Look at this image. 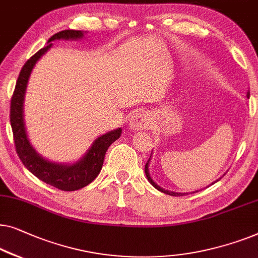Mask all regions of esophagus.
Returning a JSON list of instances; mask_svg holds the SVG:
<instances>
[{
	"label": "esophagus",
	"instance_id": "34e87169",
	"mask_svg": "<svg viewBox=\"0 0 258 258\" xmlns=\"http://www.w3.org/2000/svg\"><path fill=\"white\" fill-rule=\"evenodd\" d=\"M150 120L151 119L146 112H140V113H137L131 117L128 126L133 131H143L148 128V126L151 124Z\"/></svg>",
	"mask_w": 258,
	"mask_h": 258
}]
</instances>
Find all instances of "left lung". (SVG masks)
Masks as SVG:
<instances>
[{
    "label": "left lung",
    "mask_w": 258,
    "mask_h": 258,
    "mask_svg": "<svg viewBox=\"0 0 258 258\" xmlns=\"http://www.w3.org/2000/svg\"><path fill=\"white\" fill-rule=\"evenodd\" d=\"M249 96H250V92L248 91V92H246V97L249 98ZM151 158H152V154H151ZM151 158L148 159V161L146 162V166H145V174H146V177H147V180L150 181V183L152 184V186H153L154 188H157L158 190L162 191V193H165V194H168V195H172V197H183V195L188 194V193H179V191H172V190H167V189H165V188H162V187L159 186V184H157V182H154V180L152 179L151 175H150V170H148V166H150ZM220 180H221V177H220V179H217L216 181H214L213 183H215V182H217V181H220ZM213 183H212V184H213ZM197 191H198V190H197ZM193 193H195V191H193Z\"/></svg>",
    "instance_id": "left-lung-1"
}]
</instances>
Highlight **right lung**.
<instances>
[{"label": "right lung", "mask_w": 258, "mask_h": 258, "mask_svg": "<svg viewBox=\"0 0 258 258\" xmlns=\"http://www.w3.org/2000/svg\"><path fill=\"white\" fill-rule=\"evenodd\" d=\"M85 34L86 31L82 30H63L50 37L44 48L36 52L22 68L10 105V124L13 128L16 152L22 164L43 182L65 191L81 189L96 179L103 167L107 148L111 146L112 143L120 138L121 128L110 131L94 139L91 147L76 162L60 164V162L50 161L43 158L29 140L24 122V98L31 72L39 58L48 52V50L52 46L51 42L56 39L75 41L83 38Z\"/></svg>", "instance_id": "add662e5"}]
</instances>
